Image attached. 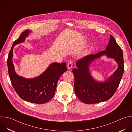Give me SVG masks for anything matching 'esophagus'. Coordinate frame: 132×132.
I'll list each match as a JSON object with an SVG mask.
<instances>
[{
    "label": "esophagus",
    "mask_w": 132,
    "mask_h": 132,
    "mask_svg": "<svg viewBox=\"0 0 132 132\" xmlns=\"http://www.w3.org/2000/svg\"><path fill=\"white\" fill-rule=\"evenodd\" d=\"M72 67V61L70 60L68 62V64H67V67L69 69H71Z\"/></svg>",
    "instance_id": "34e87169"
}]
</instances>
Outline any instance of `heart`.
<instances>
[{"mask_svg":"<svg viewBox=\"0 0 132 132\" xmlns=\"http://www.w3.org/2000/svg\"><path fill=\"white\" fill-rule=\"evenodd\" d=\"M88 52H89V51H88V50H87V51L85 52V53H86V54H87V53H88Z\"/></svg>","mask_w":132,"mask_h":132,"instance_id":"1","label":"heart"}]
</instances>
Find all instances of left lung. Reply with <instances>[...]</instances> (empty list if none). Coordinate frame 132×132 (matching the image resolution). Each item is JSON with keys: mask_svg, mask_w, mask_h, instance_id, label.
I'll use <instances>...</instances> for the list:
<instances>
[{"mask_svg": "<svg viewBox=\"0 0 132 132\" xmlns=\"http://www.w3.org/2000/svg\"><path fill=\"white\" fill-rule=\"evenodd\" d=\"M105 55L115 59L118 68L108 79L98 82L92 77L89 70L90 63ZM77 68L72 70L75 77L74 90L77 97L85 104H96L109 100L115 93L124 72L123 51L115 39L110 36L106 50L97 54H90L79 59L76 63Z\"/></svg>", "mask_w": 132, "mask_h": 132, "instance_id": "8db88e82", "label": "left lung"}]
</instances>
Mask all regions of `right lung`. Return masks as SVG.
Returning a JSON list of instances; mask_svg holds the SVG:
<instances>
[{
	"mask_svg": "<svg viewBox=\"0 0 132 132\" xmlns=\"http://www.w3.org/2000/svg\"><path fill=\"white\" fill-rule=\"evenodd\" d=\"M30 32L28 29L25 30L13 43L7 60L9 76L13 88L22 100L35 104H45L53 97L60 77L67 71L66 63H53L35 78L27 79L18 75L12 62L13 48L23 42Z\"/></svg>",
	"mask_w": 132,
	"mask_h": 132,
	"instance_id": "right-lung-1",
	"label": "right lung"
}]
</instances>
